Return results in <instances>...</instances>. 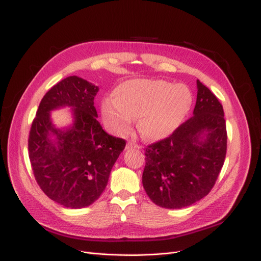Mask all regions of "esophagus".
I'll return each instance as SVG.
<instances>
[{
  "mask_svg": "<svg viewBox=\"0 0 261 261\" xmlns=\"http://www.w3.org/2000/svg\"><path fill=\"white\" fill-rule=\"evenodd\" d=\"M133 147H136V148H140L141 146H140L139 144H137L136 142H133V141H129V142L126 143V146H125V148H126V150H129V148H133Z\"/></svg>",
  "mask_w": 261,
  "mask_h": 261,
  "instance_id": "34e87169",
  "label": "esophagus"
}]
</instances>
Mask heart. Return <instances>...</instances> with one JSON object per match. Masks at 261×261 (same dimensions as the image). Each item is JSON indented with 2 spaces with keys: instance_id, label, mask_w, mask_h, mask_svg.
Returning <instances> with one entry per match:
<instances>
[{
  "instance_id": "heart-1",
  "label": "heart",
  "mask_w": 261,
  "mask_h": 261,
  "mask_svg": "<svg viewBox=\"0 0 261 261\" xmlns=\"http://www.w3.org/2000/svg\"><path fill=\"white\" fill-rule=\"evenodd\" d=\"M192 103L190 89L165 80H133L119 86L114 99L102 102L105 120L119 132L126 131L132 118L148 140L168 137L181 124Z\"/></svg>"
}]
</instances>
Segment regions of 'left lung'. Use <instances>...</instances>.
Wrapping results in <instances>:
<instances>
[{"label": "left lung", "instance_id": "8db88e82", "mask_svg": "<svg viewBox=\"0 0 261 261\" xmlns=\"http://www.w3.org/2000/svg\"><path fill=\"white\" fill-rule=\"evenodd\" d=\"M193 116L167 138L144 148L142 182L155 204L180 209L204 198L225 161L227 132L222 103L197 81Z\"/></svg>", "mask_w": 261, "mask_h": 261}]
</instances>
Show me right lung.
I'll list each match as a JSON object with an SVG mask.
<instances>
[{"instance_id": "right-lung-1", "label": "right lung", "mask_w": 261, "mask_h": 261, "mask_svg": "<svg viewBox=\"0 0 261 261\" xmlns=\"http://www.w3.org/2000/svg\"><path fill=\"white\" fill-rule=\"evenodd\" d=\"M98 87L75 75L52 86L41 99L28 138V155L35 179L47 197L71 209L94 203L105 190L125 140L103 131L94 98ZM74 107L71 129H56L48 111ZM57 137L51 143L49 134Z\"/></svg>"}]
</instances>
